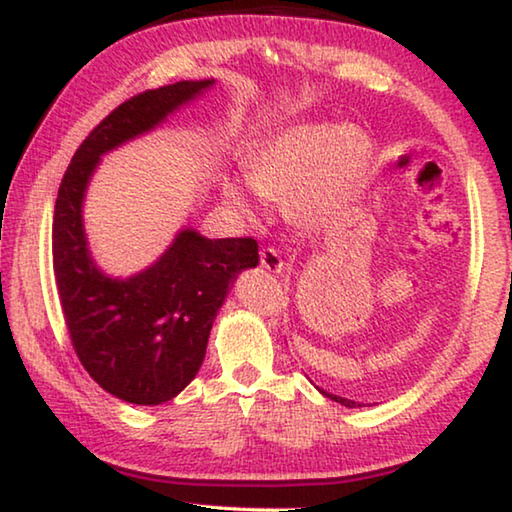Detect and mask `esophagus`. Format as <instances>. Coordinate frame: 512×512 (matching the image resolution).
I'll list each match as a JSON object with an SVG mask.
<instances>
[{"instance_id":"esophagus-1","label":"esophagus","mask_w":512,"mask_h":512,"mask_svg":"<svg viewBox=\"0 0 512 512\" xmlns=\"http://www.w3.org/2000/svg\"><path fill=\"white\" fill-rule=\"evenodd\" d=\"M259 262H262V268L264 271H268V273H282L284 268V259H282V255L277 253L275 248H264L262 253H259Z\"/></svg>"}]
</instances>
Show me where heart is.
Wrapping results in <instances>:
<instances>
[{
	"label": "heart",
	"mask_w": 512,
	"mask_h": 512,
	"mask_svg": "<svg viewBox=\"0 0 512 512\" xmlns=\"http://www.w3.org/2000/svg\"><path fill=\"white\" fill-rule=\"evenodd\" d=\"M372 140L363 128L341 124H296L268 135L244 160L253 194L282 205L287 221L302 232H318L339 221L366 189ZM223 203L248 223L257 207L235 178L221 183Z\"/></svg>",
	"instance_id": "obj_1"
}]
</instances>
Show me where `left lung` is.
Listing matches in <instances>:
<instances>
[{
	"mask_svg": "<svg viewBox=\"0 0 512 512\" xmlns=\"http://www.w3.org/2000/svg\"><path fill=\"white\" fill-rule=\"evenodd\" d=\"M318 388V386H316ZM320 393L323 395H327L329 400H334V402H339V404H343V406H348V409H359V406H366V404H361V402H354V400H348V397H341V395H334V393H327V391H323V388H318Z\"/></svg>",
	"mask_w": 512,
	"mask_h": 512,
	"instance_id": "obj_1",
	"label": "left lung"
}]
</instances>
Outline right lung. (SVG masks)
Returning a JSON list of instances; mask_svg holds the SVG:
<instances>
[{
	"label": "right lung",
	"mask_w": 512,
	"mask_h": 512,
	"mask_svg": "<svg viewBox=\"0 0 512 512\" xmlns=\"http://www.w3.org/2000/svg\"><path fill=\"white\" fill-rule=\"evenodd\" d=\"M214 83L180 81L121 103L85 137L58 189L54 273L69 336L90 377L131 404L155 406L185 391L216 314L237 275L259 264V248L255 239H207L185 225L151 266L108 275L90 253L85 194L103 155L155 131Z\"/></svg>",
	"instance_id": "obj_1"
}]
</instances>
